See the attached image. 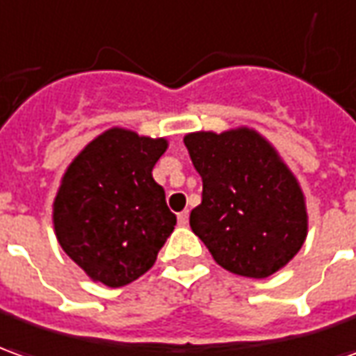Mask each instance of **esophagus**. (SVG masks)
<instances>
[{
	"label": "esophagus",
	"mask_w": 356,
	"mask_h": 356,
	"mask_svg": "<svg viewBox=\"0 0 356 356\" xmlns=\"http://www.w3.org/2000/svg\"><path fill=\"white\" fill-rule=\"evenodd\" d=\"M177 222H179V226H187V222H188V212H187V210L179 212Z\"/></svg>",
	"instance_id": "34e87169"
}]
</instances>
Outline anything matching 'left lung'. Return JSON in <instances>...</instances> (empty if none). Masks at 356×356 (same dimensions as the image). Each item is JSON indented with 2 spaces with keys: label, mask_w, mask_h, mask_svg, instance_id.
Wrapping results in <instances>:
<instances>
[{
  "label": "left lung",
  "mask_w": 356,
  "mask_h": 356,
  "mask_svg": "<svg viewBox=\"0 0 356 356\" xmlns=\"http://www.w3.org/2000/svg\"><path fill=\"white\" fill-rule=\"evenodd\" d=\"M202 177L191 228L222 269L265 279L286 267L308 236L300 181L255 128L198 130L183 138Z\"/></svg>",
  "instance_id": "1"
}]
</instances>
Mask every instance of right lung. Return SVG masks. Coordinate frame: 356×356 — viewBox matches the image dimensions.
I'll return each instance as SVG.
<instances>
[{
    "instance_id": "add662e5",
    "label": "right lung",
    "mask_w": 356,
    "mask_h": 356,
    "mask_svg": "<svg viewBox=\"0 0 356 356\" xmlns=\"http://www.w3.org/2000/svg\"><path fill=\"white\" fill-rule=\"evenodd\" d=\"M168 138L113 127L87 144L52 202L58 243L93 282L120 289L154 267L177 218L152 169Z\"/></svg>"
}]
</instances>
